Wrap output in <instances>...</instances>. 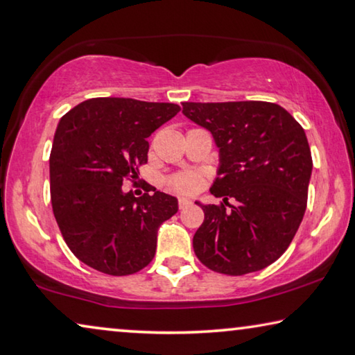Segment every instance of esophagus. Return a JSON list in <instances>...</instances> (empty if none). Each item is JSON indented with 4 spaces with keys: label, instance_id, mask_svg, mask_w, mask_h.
<instances>
[{
    "label": "esophagus",
    "instance_id": "34e87169",
    "mask_svg": "<svg viewBox=\"0 0 355 355\" xmlns=\"http://www.w3.org/2000/svg\"><path fill=\"white\" fill-rule=\"evenodd\" d=\"M191 204H193V202H191V200L187 199V198H180V199H178V208H180V210H182V208L189 207Z\"/></svg>",
    "mask_w": 355,
    "mask_h": 355
}]
</instances>
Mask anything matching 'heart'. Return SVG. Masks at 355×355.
Returning <instances> with one entry per match:
<instances>
[{"label": "heart", "mask_w": 355, "mask_h": 355, "mask_svg": "<svg viewBox=\"0 0 355 355\" xmlns=\"http://www.w3.org/2000/svg\"><path fill=\"white\" fill-rule=\"evenodd\" d=\"M166 187L178 194H194L202 187V175L198 172H178L166 180Z\"/></svg>", "instance_id": "obj_1"}]
</instances>
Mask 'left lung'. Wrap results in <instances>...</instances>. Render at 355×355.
<instances>
[{"label": "left lung", "mask_w": 355, "mask_h": 355, "mask_svg": "<svg viewBox=\"0 0 355 355\" xmlns=\"http://www.w3.org/2000/svg\"><path fill=\"white\" fill-rule=\"evenodd\" d=\"M182 105L219 148L210 193L224 204L198 202L205 219L193 239L196 256L232 277L268 267L288 250L306 210L313 159L305 131L288 110L263 101Z\"/></svg>", "instance_id": "left-lung-1"}]
</instances>
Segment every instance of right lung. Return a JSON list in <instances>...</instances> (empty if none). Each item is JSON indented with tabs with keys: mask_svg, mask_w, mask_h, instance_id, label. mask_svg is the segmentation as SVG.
Masks as SVG:
<instances>
[{
	"mask_svg": "<svg viewBox=\"0 0 355 355\" xmlns=\"http://www.w3.org/2000/svg\"><path fill=\"white\" fill-rule=\"evenodd\" d=\"M178 112L171 103L93 98L60 120L50 198L66 245L88 267L125 277L155 257L157 229L178 211V200L156 189L134 198L121 187L147 162V137Z\"/></svg>",
	"mask_w": 355,
	"mask_h": 355,
	"instance_id": "1",
	"label": "right lung"
}]
</instances>
